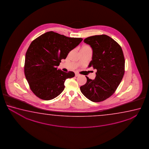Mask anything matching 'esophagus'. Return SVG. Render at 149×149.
Masks as SVG:
<instances>
[{"label":"esophagus","mask_w":149,"mask_h":149,"mask_svg":"<svg viewBox=\"0 0 149 149\" xmlns=\"http://www.w3.org/2000/svg\"><path fill=\"white\" fill-rule=\"evenodd\" d=\"M79 76H80V74H79V73H76V74H75V76H76V77H79Z\"/></svg>","instance_id":"1"}]
</instances>
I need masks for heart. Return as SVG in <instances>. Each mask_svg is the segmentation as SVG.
<instances>
[{"instance_id":"heart-1","label":"heart","mask_w":149,"mask_h":149,"mask_svg":"<svg viewBox=\"0 0 149 149\" xmlns=\"http://www.w3.org/2000/svg\"><path fill=\"white\" fill-rule=\"evenodd\" d=\"M91 47L88 45L83 46V47L81 48V49H90Z\"/></svg>"}]
</instances>
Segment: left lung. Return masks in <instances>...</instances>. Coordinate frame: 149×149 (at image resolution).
<instances>
[{
	"label": "left lung",
	"mask_w": 149,
	"mask_h": 149,
	"mask_svg": "<svg viewBox=\"0 0 149 149\" xmlns=\"http://www.w3.org/2000/svg\"><path fill=\"white\" fill-rule=\"evenodd\" d=\"M84 42L93 49L89 67L97 72L94 80L86 77L87 81L80 90L90 101L100 102L111 96L121 82L125 73L124 53L118 43L105 34L90 36Z\"/></svg>",
	"instance_id": "obj_1"
}]
</instances>
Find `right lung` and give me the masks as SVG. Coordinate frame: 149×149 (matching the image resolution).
Here are the masks:
<instances>
[{
    "label": "right lung",
    "mask_w": 149,
    "mask_h": 149,
    "mask_svg": "<svg viewBox=\"0 0 149 149\" xmlns=\"http://www.w3.org/2000/svg\"><path fill=\"white\" fill-rule=\"evenodd\" d=\"M82 38H69L53 31L43 34L31 43L25 54L24 71L31 91L44 100L55 98L63 91L72 71L57 69L63 59L78 45Z\"/></svg>",
    "instance_id": "1"
}]
</instances>
